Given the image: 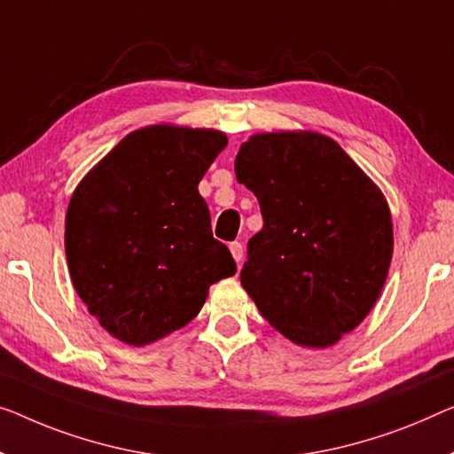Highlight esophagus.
<instances>
[{"label": "esophagus", "mask_w": 454, "mask_h": 454, "mask_svg": "<svg viewBox=\"0 0 454 454\" xmlns=\"http://www.w3.org/2000/svg\"><path fill=\"white\" fill-rule=\"evenodd\" d=\"M230 253H232L234 261L240 265V261H242V245H240V242H230Z\"/></svg>", "instance_id": "34e87169"}]
</instances>
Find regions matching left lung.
<instances>
[{
  "label": "left lung",
  "mask_w": 454,
  "mask_h": 454,
  "mask_svg": "<svg viewBox=\"0 0 454 454\" xmlns=\"http://www.w3.org/2000/svg\"><path fill=\"white\" fill-rule=\"evenodd\" d=\"M234 171L265 222L248 240L242 287L294 344L333 347L369 316L387 279V200L336 140L312 130L253 134Z\"/></svg>",
  "instance_id": "8db88e82"
}]
</instances>
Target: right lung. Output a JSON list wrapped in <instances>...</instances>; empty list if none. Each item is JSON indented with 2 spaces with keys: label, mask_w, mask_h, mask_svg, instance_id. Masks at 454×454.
<instances>
[{
  "label": "right lung",
  "mask_w": 454,
  "mask_h": 454,
  "mask_svg": "<svg viewBox=\"0 0 454 454\" xmlns=\"http://www.w3.org/2000/svg\"><path fill=\"white\" fill-rule=\"evenodd\" d=\"M226 145L214 128H140L73 192L65 218L73 287L120 342L146 347L184 328L209 286L236 273L198 192Z\"/></svg>",
  "instance_id": "obj_1"
}]
</instances>
